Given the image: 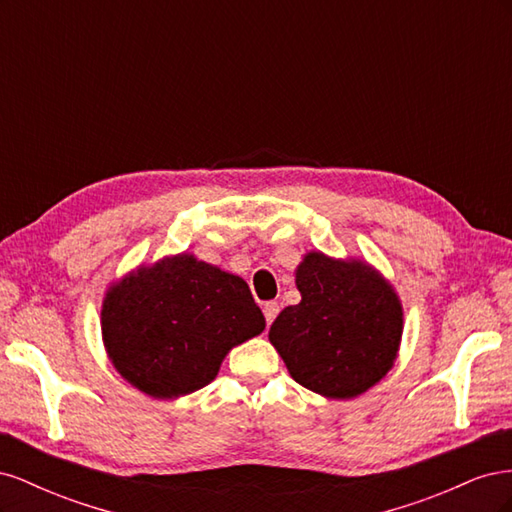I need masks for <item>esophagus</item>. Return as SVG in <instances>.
Masks as SVG:
<instances>
[{"label":"esophagus","instance_id":"34e87169","mask_svg":"<svg viewBox=\"0 0 512 512\" xmlns=\"http://www.w3.org/2000/svg\"><path fill=\"white\" fill-rule=\"evenodd\" d=\"M262 312H265L267 324H271L277 318V314H280V305H277L275 301H269V303H265V307H262Z\"/></svg>","mask_w":512,"mask_h":512}]
</instances>
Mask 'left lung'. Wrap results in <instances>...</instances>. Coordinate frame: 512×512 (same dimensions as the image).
Here are the masks:
<instances>
[{
    "mask_svg": "<svg viewBox=\"0 0 512 512\" xmlns=\"http://www.w3.org/2000/svg\"><path fill=\"white\" fill-rule=\"evenodd\" d=\"M301 303L284 307L269 329L290 376L329 399H352L393 367L404 307L384 275L359 258L307 252L294 271Z\"/></svg>",
    "mask_w": 512,
    "mask_h": 512,
    "instance_id": "1",
    "label": "left lung"
}]
</instances>
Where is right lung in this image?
I'll return each mask as SVG.
<instances>
[{
  "instance_id": "1",
  "label": "right lung",
  "mask_w": 512,
  "mask_h": 512,
  "mask_svg": "<svg viewBox=\"0 0 512 512\" xmlns=\"http://www.w3.org/2000/svg\"><path fill=\"white\" fill-rule=\"evenodd\" d=\"M100 320L113 367L153 399L203 389L232 348L265 331L241 277L194 254L164 256L113 282Z\"/></svg>"
}]
</instances>
